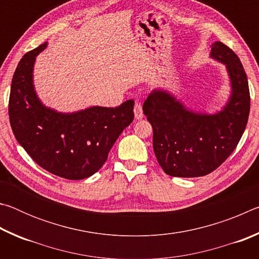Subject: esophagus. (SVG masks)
Listing matches in <instances>:
<instances>
[{
  "label": "esophagus",
  "instance_id": "esophagus-1",
  "mask_svg": "<svg viewBox=\"0 0 259 259\" xmlns=\"http://www.w3.org/2000/svg\"><path fill=\"white\" fill-rule=\"evenodd\" d=\"M134 112H135V117H136V119H137V120L143 119V116H144L143 108H142V105H140L139 103H136L135 108H134Z\"/></svg>",
  "mask_w": 259,
  "mask_h": 259
}]
</instances>
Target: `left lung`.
<instances>
[{
  "instance_id": "obj_1",
  "label": "left lung",
  "mask_w": 259,
  "mask_h": 259,
  "mask_svg": "<svg viewBox=\"0 0 259 259\" xmlns=\"http://www.w3.org/2000/svg\"><path fill=\"white\" fill-rule=\"evenodd\" d=\"M210 57L226 65L232 94L216 114L188 111L163 90H154L143 111L153 128V148L163 171L172 177H201L216 170L238 146L250 111L248 78L239 57L222 42Z\"/></svg>"
}]
</instances>
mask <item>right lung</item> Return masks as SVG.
<instances>
[{
  "label": "right lung",
  "mask_w": 259,
  "mask_h": 259,
  "mask_svg": "<svg viewBox=\"0 0 259 259\" xmlns=\"http://www.w3.org/2000/svg\"><path fill=\"white\" fill-rule=\"evenodd\" d=\"M47 42L25 54L12 77L9 120L18 143L47 171L77 181L93 176L106 162L122 131L134 120V100L119 107L95 106L64 114L38 100L33 85L35 58Z\"/></svg>",
  "instance_id": "obj_1"
}]
</instances>
